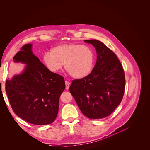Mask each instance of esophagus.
<instances>
[{
	"label": "esophagus",
	"mask_w": 150,
	"mask_h": 150,
	"mask_svg": "<svg viewBox=\"0 0 150 150\" xmlns=\"http://www.w3.org/2000/svg\"><path fill=\"white\" fill-rule=\"evenodd\" d=\"M65 84H66V89H69V87H70V83L67 81H65Z\"/></svg>",
	"instance_id": "esophagus-1"
}]
</instances>
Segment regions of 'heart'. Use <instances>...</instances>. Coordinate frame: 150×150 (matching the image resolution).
Segmentation results:
<instances>
[{
  "label": "heart",
  "instance_id": "obj_1",
  "mask_svg": "<svg viewBox=\"0 0 150 150\" xmlns=\"http://www.w3.org/2000/svg\"><path fill=\"white\" fill-rule=\"evenodd\" d=\"M43 62L52 72H57L64 64L66 71L75 78H84L92 71L95 54L87 46L70 43L58 45L43 55Z\"/></svg>",
  "mask_w": 150,
  "mask_h": 150
}]
</instances>
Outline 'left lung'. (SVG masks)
<instances>
[{
    "label": "left lung",
    "mask_w": 150,
    "mask_h": 150,
    "mask_svg": "<svg viewBox=\"0 0 150 150\" xmlns=\"http://www.w3.org/2000/svg\"><path fill=\"white\" fill-rule=\"evenodd\" d=\"M97 52V60L91 73L74 79L70 92L81 112L91 119L109 116L121 103L124 94L125 78L116 55L101 42L86 40Z\"/></svg>",
    "instance_id": "obj_1"
}]
</instances>
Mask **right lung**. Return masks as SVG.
I'll return each instance as SVG.
<instances>
[{
  "label": "right lung",
  "instance_id": "1",
  "mask_svg": "<svg viewBox=\"0 0 150 150\" xmlns=\"http://www.w3.org/2000/svg\"><path fill=\"white\" fill-rule=\"evenodd\" d=\"M31 44L21 47L13 57L15 62L26 64L21 75L8 78L5 91L14 112L35 125H47L56 119L59 98L65 88L64 79L53 73L31 51Z\"/></svg>",
  "mask_w": 150,
  "mask_h": 150
}]
</instances>
